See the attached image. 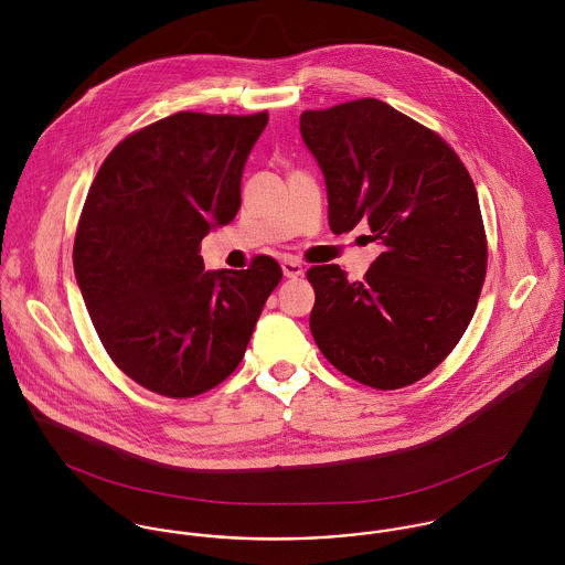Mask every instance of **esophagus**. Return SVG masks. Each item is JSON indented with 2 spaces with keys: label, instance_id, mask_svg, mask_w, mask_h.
I'll return each mask as SVG.
<instances>
[{
  "label": "esophagus",
  "instance_id": "34e87169",
  "mask_svg": "<svg viewBox=\"0 0 565 565\" xmlns=\"http://www.w3.org/2000/svg\"><path fill=\"white\" fill-rule=\"evenodd\" d=\"M282 274H285L287 278H298V276L305 274V267H302V263L296 260V258H285V260H282Z\"/></svg>",
  "mask_w": 565,
  "mask_h": 565
}]
</instances>
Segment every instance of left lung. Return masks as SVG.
<instances>
[{
    "mask_svg": "<svg viewBox=\"0 0 565 565\" xmlns=\"http://www.w3.org/2000/svg\"><path fill=\"white\" fill-rule=\"evenodd\" d=\"M300 132L322 167L334 235L367 226L385 245L363 280L339 265L307 271L311 332L345 376L392 392L430 374L472 320L487 274L477 186L430 128L363 97L305 110Z\"/></svg>",
    "mask_w": 565,
    "mask_h": 565,
    "instance_id": "1",
    "label": "left lung"
}]
</instances>
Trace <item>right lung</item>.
Listing matches in <instances>:
<instances>
[{"label": "right lung", "mask_w": 565, "mask_h": 565, "mask_svg": "<svg viewBox=\"0 0 565 565\" xmlns=\"http://www.w3.org/2000/svg\"><path fill=\"white\" fill-rule=\"evenodd\" d=\"M267 110H182L119 141L82 206L74 269L113 363L164 398H193L242 363L282 278L265 254L247 269L204 271L200 243L242 206L245 159Z\"/></svg>", "instance_id": "right-lung-1"}]
</instances>
